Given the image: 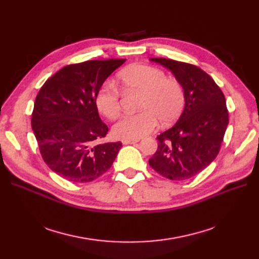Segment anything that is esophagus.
I'll list each match as a JSON object with an SVG mask.
<instances>
[{"label":"esophagus","instance_id":"obj_1","mask_svg":"<svg viewBox=\"0 0 259 259\" xmlns=\"http://www.w3.org/2000/svg\"><path fill=\"white\" fill-rule=\"evenodd\" d=\"M139 142V139H123L122 144L123 145H131V144H136Z\"/></svg>","mask_w":259,"mask_h":259}]
</instances>
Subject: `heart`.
Returning a JSON list of instances; mask_svg holds the SVG:
<instances>
[{"instance_id": "heart-1", "label": "heart", "mask_w": 259, "mask_h": 259, "mask_svg": "<svg viewBox=\"0 0 259 259\" xmlns=\"http://www.w3.org/2000/svg\"><path fill=\"white\" fill-rule=\"evenodd\" d=\"M125 91L140 92L138 108L134 114H125L112 128L120 139H138L151 133L158 125L174 122L185 106V92L182 84L173 77H166L162 70L147 65L125 68L117 75ZM121 94L111 82L99 86L95 95L98 111L108 119H114L121 109Z\"/></svg>"}]
</instances>
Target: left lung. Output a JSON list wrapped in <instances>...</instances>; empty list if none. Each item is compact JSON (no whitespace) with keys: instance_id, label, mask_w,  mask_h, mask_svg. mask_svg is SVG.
<instances>
[{"instance_id":"left-lung-1","label":"left lung","mask_w":259,"mask_h":259,"mask_svg":"<svg viewBox=\"0 0 259 259\" xmlns=\"http://www.w3.org/2000/svg\"><path fill=\"white\" fill-rule=\"evenodd\" d=\"M169 69L185 92V108L173 126L156 137L150 166L170 180L189 179L215 160L229 123L226 99L215 81L197 66L151 58Z\"/></svg>"}]
</instances>
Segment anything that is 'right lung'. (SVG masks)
<instances>
[{"label": "right lung", "instance_id": "1", "mask_svg": "<svg viewBox=\"0 0 259 259\" xmlns=\"http://www.w3.org/2000/svg\"><path fill=\"white\" fill-rule=\"evenodd\" d=\"M125 59L88 60L61 68L38 91L31 117L48 166L72 183H89L111 167L122 143L95 144L106 137L95 95Z\"/></svg>", "mask_w": 259, "mask_h": 259}]
</instances>
